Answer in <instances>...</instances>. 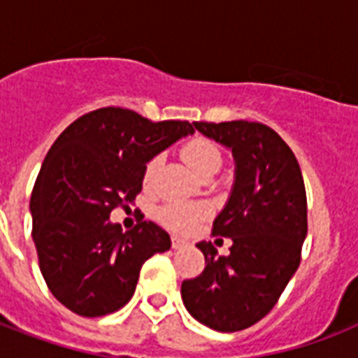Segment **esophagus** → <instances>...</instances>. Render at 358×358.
Masks as SVG:
<instances>
[{
    "label": "esophagus",
    "mask_w": 358,
    "mask_h": 358,
    "mask_svg": "<svg viewBox=\"0 0 358 358\" xmlns=\"http://www.w3.org/2000/svg\"><path fill=\"white\" fill-rule=\"evenodd\" d=\"M171 245H173V249H182V247H185L187 245V241L182 238H178V236H173V239H171Z\"/></svg>",
    "instance_id": "1"
}]
</instances>
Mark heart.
Returning a JSON list of instances; mask_svg holds the SVG:
<instances>
[{
  "label": "heart",
  "mask_w": 358,
  "mask_h": 358,
  "mask_svg": "<svg viewBox=\"0 0 358 358\" xmlns=\"http://www.w3.org/2000/svg\"><path fill=\"white\" fill-rule=\"evenodd\" d=\"M182 157L189 163V167L196 174L206 173L208 169L219 167L221 165V152L212 141L195 137L189 143H185L182 148ZM159 159L154 157L146 163L145 167V184H150L154 180V174L157 171ZM208 213V208L204 204H195V202H174L163 206L157 213V217L167 229L185 232V230L193 229L199 221Z\"/></svg>",
  "instance_id": "obj_1"
}]
</instances>
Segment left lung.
I'll return each instance as SVG.
<instances>
[{"label":"left lung","mask_w":358,"mask_h":358,"mask_svg":"<svg viewBox=\"0 0 358 358\" xmlns=\"http://www.w3.org/2000/svg\"><path fill=\"white\" fill-rule=\"evenodd\" d=\"M234 156V185L213 221L232 239L229 256L201 241L206 267L182 282L191 316L219 333H236L269 314L294 277L306 238V193L299 163L280 135L249 120L193 122Z\"/></svg>","instance_id":"left-lung-1"}]
</instances>
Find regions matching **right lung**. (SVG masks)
Masks as SVG:
<instances>
[{
    "mask_svg": "<svg viewBox=\"0 0 358 358\" xmlns=\"http://www.w3.org/2000/svg\"><path fill=\"white\" fill-rule=\"evenodd\" d=\"M187 120H152L122 108L83 115L44 157L31 195L33 241L53 297L83 317L108 316L135 292L152 255L171 238L152 221L122 232L109 215L143 189L146 163L193 135Z\"/></svg>",
    "mask_w": 358,
    "mask_h": 358,
    "instance_id": "right-lung-1",
    "label": "right lung"
}]
</instances>
